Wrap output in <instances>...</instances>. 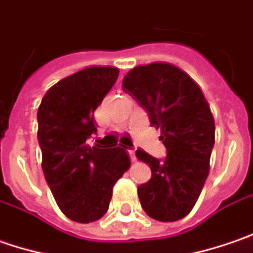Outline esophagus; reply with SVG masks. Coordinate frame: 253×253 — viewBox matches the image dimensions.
I'll return each mask as SVG.
<instances>
[{"label":"esophagus","instance_id":"esophagus-1","mask_svg":"<svg viewBox=\"0 0 253 253\" xmlns=\"http://www.w3.org/2000/svg\"><path fill=\"white\" fill-rule=\"evenodd\" d=\"M127 151H128V156H130L131 161H136V153H134V150H127Z\"/></svg>","mask_w":253,"mask_h":253}]
</instances>
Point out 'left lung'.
Here are the masks:
<instances>
[{
	"instance_id": "1",
	"label": "left lung",
	"mask_w": 253,
	"mask_h": 253,
	"mask_svg": "<svg viewBox=\"0 0 253 253\" xmlns=\"http://www.w3.org/2000/svg\"><path fill=\"white\" fill-rule=\"evenodd\" d=\"M123 90L160 127L167 148L159 160L143 150L136 157L147 163L151 178L137 188L146 214L161 222L184 218L195 205L210 172L215 123L200 86L169 63L137 66L123 78Z\"/></svg>"
}]
</instances>
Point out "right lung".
Returning a JSON list of instances; mask_svg holds the SVG:
<instances>
[{
  "label": "right lung",
  "instance_id": "add662e5",
  "mask_svg": "<svg viewBox=\"0 0 253 253\" xmlns=\"http://www.w3.org/2000/svg\"><path fill=\"white\" fill-rule=\"evenodd\" d=\"M119 78V69L92 66L62 79L38 109L42 170L61 211L89 224L106 214L116 181L130 167L122 147H89L96 133L94 110Z\"/></svg>",
  "mask_w": 253,
  "mask_h": 253
}]
</instances>
